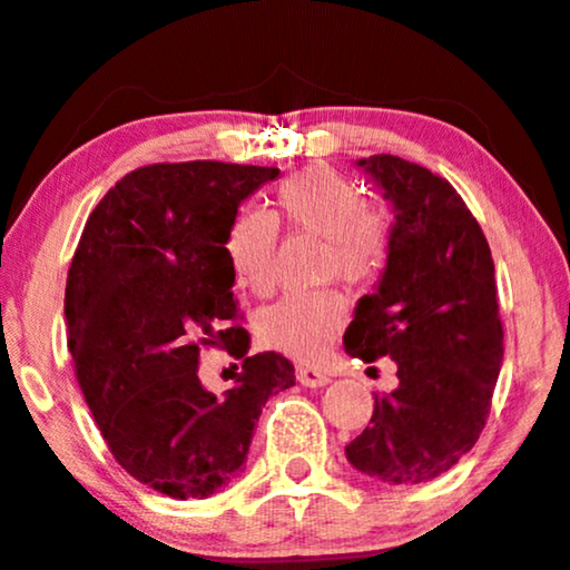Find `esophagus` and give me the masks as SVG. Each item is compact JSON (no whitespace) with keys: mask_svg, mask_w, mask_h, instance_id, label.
Here are the masks:
<instances>
[{"mask_svg":"<svg viewBox=\"0 0 570 570\" xmlns=\"http://www.w3.org/2000/svg\"><path fill=\"white\" fill-rule=\"evenodd\" d=\"M297 382L305 387H324L328 385V374L313 366H299L297 368Z\"/></svg>","mask_w":570,"mask_h":570,"instance_id":"1","label":"esophagus"}]
</instances>
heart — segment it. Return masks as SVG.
Wrapping results in <instances>:
<instances>
[{"mask_svg":"<svg viewBox=\"0 0 570 570\" xmlns=\"http://www.w3.org/2000/svg\"><path fill=\"white\" fill-rule=\"evenodd\" d=\"M276 217L286 228L324 238L321 278L368 286L385 273L393 252V223L368 207L351 177L328 164H311L286 177L273 194ZM223 252L236 284L255 294L273 289L276 228L255 209H238L223 236ZM347 324V299L337 289L289 294L259 313V342L294 361L324 358Z\"/></svg>","mask_w":570,"mask_h":570,"instance_id":"obj_1","label":"heart"}]
</instances>
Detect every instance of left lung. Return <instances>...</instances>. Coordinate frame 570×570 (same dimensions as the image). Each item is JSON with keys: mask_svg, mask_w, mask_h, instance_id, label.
I'll return each instance as SVG.
<instances>
[{"mask_svg": "<svg viewBox=\"0 0 570 570\" xmlns=\"http://www.w3.org/2000/svg\"><path fill=\"white\" fill-rule=\"evenodd\" d=\"M395 207L393 252L363 294L345 351L393 358L397 387L374 395L347 462L387 485L433 481L481 438L504 355L489 242L454 185L428 167L376 154L361 159Z\"/></svg>", "mask_w": 570, "mask_h": 570, "instance_id": "8db88e82", "label": "left lung"}]
</instances>
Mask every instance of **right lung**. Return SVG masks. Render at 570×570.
Wrapping results in <instances>:
<instances>
[{"label":"right lung","mask_w":570,"mask_h":570,"mask_svg":"<svg viewBox=\"0 0 570 570\" xmlns=\"http://www.w3.org/2000/svg\"><path fill=\"white\" fill-rule=\"evenodd\" d=\"M276 167L148 164L100 198L66 281L68 351L102 441L135 481L209 497L242 472L271 393L294 385L281 353L249 355L223 236ZM239 361L225 396L197 380L202 350Z\"/></svg>","instance_id":"1"}]
</instances>
